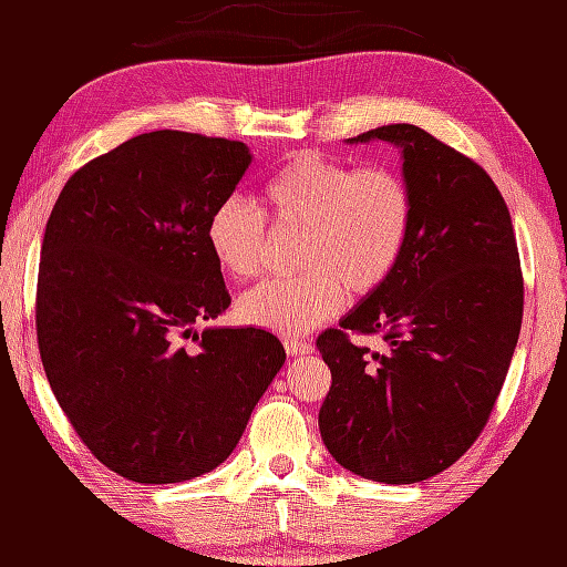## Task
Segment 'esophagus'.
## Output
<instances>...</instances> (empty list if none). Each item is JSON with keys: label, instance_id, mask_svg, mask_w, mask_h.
<instances>
[{"label": "esophagus", "instance_id": "34e87169", "mask_svg": "<svg viewBox=\"0 0 567 567\" xmlns=\"http://www.w3.org/2000/svg\"><path fill=\"white\" fill-rule=\"evenodd\" d=\"M285 351L287 355H309L311 351H315V346H311L309 341H302V339H285Z\"/></svg>", "mask_w": 567, "mask_h": 567}]
</instances>
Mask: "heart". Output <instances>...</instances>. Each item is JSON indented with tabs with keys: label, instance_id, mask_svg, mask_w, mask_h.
I'll return each mask as SVG.
<instances>
[{
	"label": "heart",
	"instance_id": "obj_1",
	"mask_svg": "<svg viewBox=\"0 0 567 567\" xmlns=\"http://www.w3.org/2000/svg\"><path fill=\"white\" fill-rule=\"evenodd\" d=\"M277 234L302 236L292 280L246 292L238 317L280 336H302L343 307V295L365 297L390 280L414 224V197L392 167H355L319 153H297L262 187ZM207 246L236 277H258L268 248V221L244 197L212 209Z\"/></svg>",
	"mask_w": 567,
	"mask_h": 567
}]
</instances>
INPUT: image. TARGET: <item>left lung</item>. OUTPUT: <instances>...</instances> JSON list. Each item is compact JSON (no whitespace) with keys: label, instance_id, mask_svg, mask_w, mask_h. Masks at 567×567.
I'll use <instances>...</instances> for the list:
<instances>
[{"label":"left lung","instance_id":"left-lung-1","mask_svg":"<svg viewBox=\"0 0 567 567\" xmlns=\"http://www.w3.org/2000/svg\"><path fill=\"white\" fill-rule=\"evenodd\" d=\"M368 141L402 151L414 224L390 280L317 339L331 370L319 431L351 473L412 485L485 429L519 341L524 277L509 209L483 167L412 124L348 138ZM348 332H380L383 353Z\"/></svg>","mask_w":567,"mask_h":567}]
</instances>
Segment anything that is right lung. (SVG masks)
<instances>
[{
	"mask_svg": "<svg viewBox=\"0 0 567 567\" xmlns=\"http://www.w3.org/2000/svg\"><path fill=\"white\" fill-rule=\"evenodd\" d=\"M250 161L240 141L151 131L82 165L48 216L35 290L45 378L92 455L134 483L221 465L285 363L270 331H195L231 305L207 219Z\"/></svg>",
	"mask_w": 567,
	"mask_h": 567,
	"instance_id": "obj_1",
	"label": "right lung"
}]
</instances>
